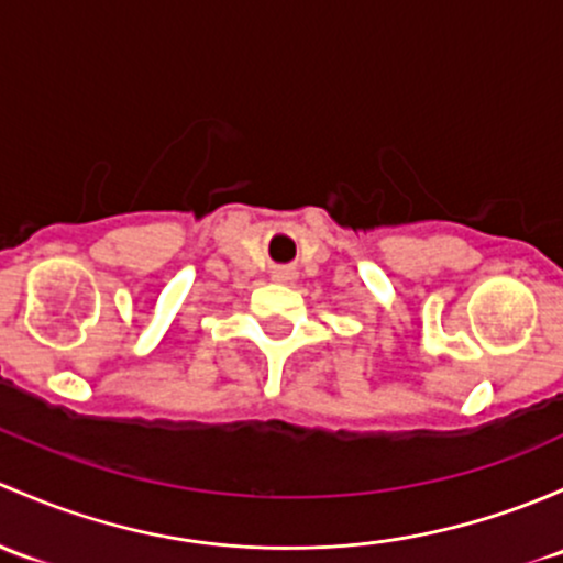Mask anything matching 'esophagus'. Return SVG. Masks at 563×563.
<instances>
[{
  "label": "esophagus",
  "mask_w": 563,
  "mask_h": 563,
  "mask_svg": "<svg viewBox=\"0 0 563 563\" xmlns=\"http://www.w3.org/2000/svg\"><path fill=\"white\" fill-rule=\"evenodd\" d=\"M292 279H295V271H292V268H276V271H274V282L289 284Z\"/></svg>",
  "instance_id": "1"
}]
</instances>
